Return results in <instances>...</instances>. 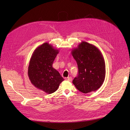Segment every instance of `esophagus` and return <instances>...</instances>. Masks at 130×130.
<instances>
[{"mask_svg": "<svg viewBox=\"0 0 130 130\" xmlns=\"http://www.w3.org/2000/svg\"><path fill=\"white\" fill-rule=\"evenodd\" d=\"M65 80H67V81H70L72 80V78L71 77H67V78H65Z\"/></svg>", "mask_w": 130, "mask_h": 130, "instance_id": "34e87169", "label": "esophagus"}]
</instances>
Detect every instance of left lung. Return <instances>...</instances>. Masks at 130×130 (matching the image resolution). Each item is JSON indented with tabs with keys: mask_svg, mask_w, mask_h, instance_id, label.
Here are the masks:
<instances>
[{
	"mask_svg": "<svg viewBox=\"0 0 130 130\" xmlns=\"http://www.w3.org/2000/svg\"><path fill=\"white\" fill-rule=\"evenodd\" d=\"M77 62L78 75L73 84L84 94L94 91L103 84L105 77V64L100 50L95 45L82 42L71 51Z\"/></svg>",
	"mask_w": 130,
	"mask_h": 130,
	"instance_id": "8db88e82",
	"label": "left lung"
}]
</instances>
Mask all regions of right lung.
<instances>
[{
    "label": "right lung",
    "instance_id": "1",
    "mask_svg": "<svg viewBox=\"0 0 130 130\" xmlns=\"http://www.w3.org/2000/svg\"><path fill=\"white\" fill-rule=\"evenodd\" d=\"M59 52V50L45 43L35 49L29 62L28 75L31 83L48 94L56 91L64 80L59 71L52 67Z\"/></svg>",
    "mask_w": 130,
    "mask_h": 130
}]
</instances>
